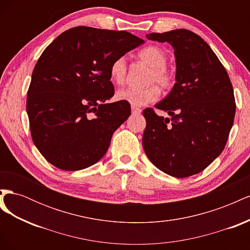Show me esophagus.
Listing matches in <instances>:
<instances>
[{
	"label": "esophagus",
	"instance_id": "1",
	"mask_svg": "<svg viewBox=\"0 0 250 250\" xmlns=\"http://www.w3.org/2000/svg\"><path fill=\"white\" fill-rule=\"evenodd\" d=\"M131 110L133 113H141L142 109L139 107H135V106H131Z\"/></svg>",
	"mask_w": 250,
	"mask_h": 250
}]
</instances>
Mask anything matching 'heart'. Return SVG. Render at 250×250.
I'll list each match as a JSON object with an SVG mask.
<instances>
[{
  "label": "heart",
  "instance_id": "b5f03b06",
  "mask_svg": "<svg viewBox=\"0 0 250 250\" xmlns=\"http://www.w3.org/2000/svg\"><path fill=\"white\" fill-rule=\"evenodd\" d=\"M139 57L151 69L147 75V83H157L162 87H169L173 83V75L166 67L167 54L157 46H148L139 52ZM127 74V62L124 56L116 58L110 64L109 76L113 83L122 84ZM160 96V89L154 84L144 88L126 87L119 89L116 97L120 101L131 104L132 106H143L155 101Z\"/></svg>",
  "mask_w": 250,
  "mask_h": 250
}]
</instances>
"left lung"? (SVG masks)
<instances>
[{
  "label": "left lung",
  "mask_w": 250,
  "mask_h": 250,
  "mask_svg": "<svg viewBox=\"0 0 250 250\" xmlns=\"http://www.w3.org/2000/svg\"><path fill=\"white\" fill-rule=\"evenodd\" d=\"M174 49L175 84L155 107L143 115V147L157 169L183 178L206 169L221 154L233 124L236 103L229 74L201 37L187 29L146 34Z\"/></svg>",
  "instance_id": "left-lung-1"
}]
</instances>
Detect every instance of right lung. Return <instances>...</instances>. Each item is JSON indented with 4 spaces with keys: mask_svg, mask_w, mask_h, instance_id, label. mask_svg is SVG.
<instances>
[{
    "mask_svg": "<svg viewBox=\"0 0 250 250\" xmlns=\"http://www.w3.org/2000/svg\"><path fill=\"white\" fill-rule=\"evenodd\" d=\"M126 31L75 27L42 52L27 96L34 145L64 171L90 167L106 153L111 137L131 115L130 104L106 103L115 94L109 69L144 43Z\"/></svg>",
    "mask_w": 250,
    "mask_h": 250,
    "instance_id": "right-lung-1",
    "label": "right lung"
}]
</instances>
